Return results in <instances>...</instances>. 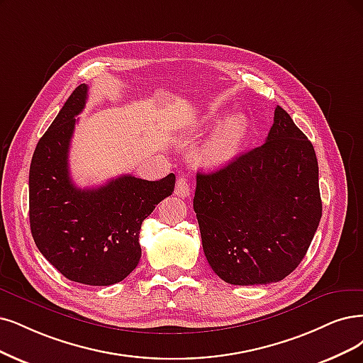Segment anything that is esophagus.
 I'll return each instance as SVG.
<instances>
[{"label":"esophagus","mask_w":363,"mask_h":363,"mask_svg":"<svg viewBox=\"0 0 363 363\" xmlns=\"http://www.w3.org/2000/svg\"><path fill=\"white\" fill-rule=\"evenodd\" d=\"M190 193H191V189H190L189 179L185 177H179L177 181V186H174V194L179 197H189Z\"/></svg>","instance_id":"obj_1"}]
</instances>
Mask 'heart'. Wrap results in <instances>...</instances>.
Returning <instances> with one entry per match:
<instances>
[{"label": "heart", "instance_id": "heart-1", "mask_svg": "<svg viewBox=\"0 0 363 363\" xmlns=\"http://www.w3.org/2000/svg\"><path fill=\"white\" fill-rule=\"evenodd\" d=\"M220 115L211 112L202 121L205 125H213L218 123ZM250 128V121L244 113H235L225 119V123L213 133V136L205 145L200 154V160L206 166L218 167L230 161L242 146Z\"/></svg>", "mask_w": 363, "mask_h": 363}]
</instances>
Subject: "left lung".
I'll use <instances>...</instances> for the list:
<instances>
[{
	"label": "left lung",
	"instance_id": "obj_1",
	"mask_svg": "<svg viewBox=\"0 0 363 363\" xmlns=\"http://www.w3.org/2000/svg\"><path fill=\"white\" fill-rule=\"evenodd\" d=\"M193 206L212 271L235 286L290 275L321 218L313 143L277 106L262 146L223 169L197 173Z\"/></svg>",
	"mask_w": 363,
	"mask_h": 363
}]
</instances>
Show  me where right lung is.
Masks as SVG:
<instances>
[{
    "instance_id": "obj_1",
    "label": "right lung",
    "mask_w": 363,
    "mask_h": 363,
    "mask_svg": "<svg viewBox=\"0 0 363 363\" xmlns=\"http://www.w3.org/2000/svg\"><path fill=\"white\" fill-rule=\"evenodd\" d=\"M88 86L79 85L38 140L30 167V225L34 242L65 278L111 286L138 266L143 220L172 194L174 174L146 181L131 174L97 189H79L70 178L69 150Z\"/></svg>"
}]
</instances>
